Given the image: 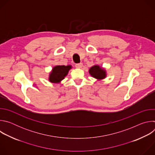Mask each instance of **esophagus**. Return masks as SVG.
<instances>
[{
  "label": "esophagus",
  "instance_id": "esophagus-1",
  "mask_svg": "<svg viewBox=\"0 0 155 155\" xmlns=\"http://www.w3.org/2000/svg\"><path fill=\"white\" fill-rule=\"evenodd\" d=\"M75 67L77 68H79V69H81L82 67H83V64L82 63H78V64H77L75 65Z\"/></svg>",
  "mask_w": 155,
  "mask_h": 155
}]
</instances>
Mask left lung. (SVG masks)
I'll return each mask as SVG.
<instances>
[{
  "label": "left lung",
  "mask_w": 155,
  "mask_h": 155,
  "mask_svg": "<svg viewBox=\"0 0 155 155\" xmlns=\"http://www.w3.org/2000/svg\"><path fill=\"white\" fill-rule=\"evenodd\" d=\"M89 73L90 75L96 78L97 81L102 80L106 78L107 71L105 69L101 67L99 65L95 64L89 69Z\"/></svg>",
  "instance_id": "obj_1"
}]
</instances>
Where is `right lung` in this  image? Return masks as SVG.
Segmentation results:
<instances>
[{"label":"right lung","instance_id":"add662e5","mask_svg":"<svg viewBox=\"0 0 155 155\" xmlns=\"http://www.w3.org/2000/svg\"><path fill=\"white\" fill-rule=\"evenodd\" d=\"M72 68L71 65H56L49 74L48 81L51 83L59 84L68 75L69 71Z\"/></svg>","mask_w":155,"mask_h":155}]
</instances>
